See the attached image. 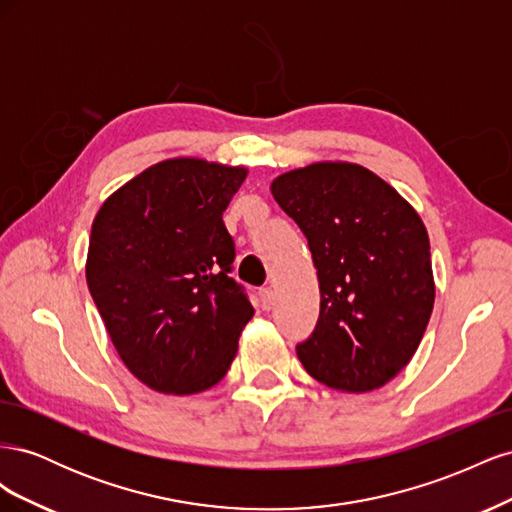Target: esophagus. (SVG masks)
<instances>
[{
  "label": "esophagus",
  "instance_id": "1",
  "mask_svg": "<svg viewBox=\"0 0 512 512\" xmlns=\"http://www.w3.org/2000/svg\"><path fill=\"white\" fill-rule=\"evenodd\" d=\"M258 299H260V307L262 309H269L273 307V290L271 288H262L260 292H258Z\"/></svg>",
  "mask_w": 512,
  "mask_h": 512
}]
</instances>
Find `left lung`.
I'll return each mask as SVG.
<instances>
[{
    "label": "left lung",
    "instance_id": "8db88e82",
    "mask_svg": "<svg viewBox=\"0 0 512 512\" xmlns=\"http://www.w3.org/2000/svg\"><path fill=\"white\" fill-rule=\"evenodd\" d=\"M271 192L318 271L320 316L297 346L299 361L331 389H380L410 363L436 299L423 220L389 183L350 162L290 170Z\"/></svg>",
    "mask_w": 512,
    "mask_h": 512
}]
</instances>
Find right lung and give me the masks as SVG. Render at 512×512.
Instances as JSON below:
<instances>
[{
	"label": "right lung",
	"instance_id": "add662e5",
	"mask_svg": "<svg viewBox=\"0 0 512 512\" xmlns=\"http://www.w3.org/2000/svg\"><path fill=\"white\" fill-rule=\"evenodd\" d=\"M247 170L198 158L153 164L104 200L89 237L87 286L132 374L158 393L218 384L254 307L228 275L222 213Z\"/></svg>",
	"mask_w": 512,
	"mask_h": 512
}]
</instances>
